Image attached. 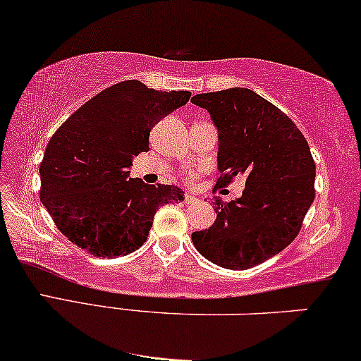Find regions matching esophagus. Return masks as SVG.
Returning a JSON list of instances; mask_svg holds the SVG:
<instances>
[{"mask_svg":"<svg viewBox=\"0 0 361 361\" xmlns=\"http://www.w3.org/2000/svg\"><path fill=\"white\" fill-rule=\"evenodd\" d=\"M197 197H195V195H192V194H187L185 195V199H184V202L185 204H194V202H197Z\"/></svg>","mask_w":361,"mask_h":361,"instance_id":"34e87169","label":"esophagus"}]
</instances>
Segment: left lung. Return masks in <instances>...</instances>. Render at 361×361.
<instances>
[{"instance_id": "1", "label": "left lung", "mask_w": 361, "mask_h": 361, "mask_svg": "<svg viewBox=\"0 0 361 361\" xmlns=\"http://www.w3.org/2000/svg\"><path fill=\"white\" fill-rule=\"evenodd\" d=\"M219 130V185L245 177L242 195L215 199L212 227L192 233L200 255L247 270L282 252L298 235L315 199V162L307 139L277 106L252 89L195 94Z\"/></svg>"}]
</instances>
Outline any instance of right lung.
<instances>
[{"label":"right lung","mask_w":361,"mask_h":361,"mask_svg":"<svg viewBox=\"0 0 361 361\" xmlns=\"http://www.w3.org/2000/svg\"><path fill=\"white\" fill-rule=\"evenodd\" d=\"M189 97L129 79L101 91L56 130L39 166V199L68 240L94 257L128 255L147 240L161 205L184 200L177 185L129 179V167L149 151L154 126Z\"/></svg>","instance_id":"1"}]
</instances>
